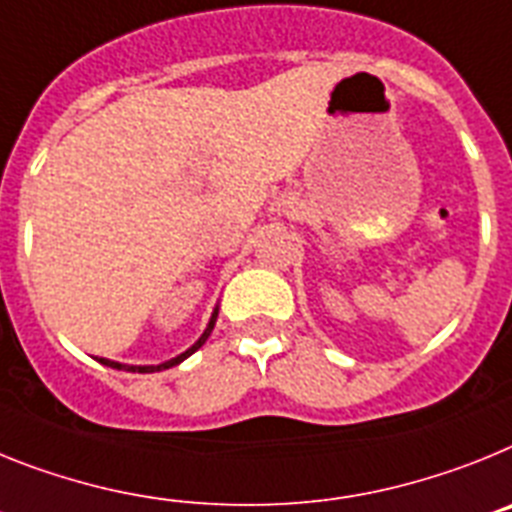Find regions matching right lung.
Listing matches in <instances>:
<instances>
[{
  "label": "right lung",
  "mask_w": 512,
  "mask_h": 512,
  "mask_svg": "<svg viewBox=\"0 0 512 512\" xmlns=\"http://www.w3.org/2000/svg\"><path fill=\"white\" fill-rule=\"evenodd\" d=\"M216 317H219V304L213 306V311H211V319H208V324H206V330H203V335L198 337V340H195L193 345H190V348L185 350V353L175 355V358H170V361L159 363V366H128V363L108 361V358H100V363H102V366L118 368V371H133V373H136V371H139V373H154V371H164V368H172V366H177V363H182V361H185V358H190V355H193L195 350L201 348L203 342L208 340V335H211V330H213V324H216Z\"/></svg>",
  "instance_id": "right-lung-1"
}]
</instances>
